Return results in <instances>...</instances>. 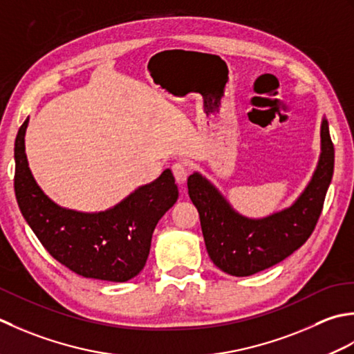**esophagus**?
I'll use <instances>...</instances> for the list:
<instances>
[{"mask_svg": "<svg viewBox=\"0 0 354 354\" xmlns=\"http://www.w3.org/2000/svg\"><path fill=\"white\" fill-rule=\"evenodd\" d=\"M187 172H189V168H187V165L185 162H176L172 165V174H174L178 183L185 182L187 177Z\"/></svg>", "mask_w": 354, "mask_h": 354, "instance_id": "1", "label": "esophagus"}]
</instances>
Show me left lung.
Listing matches in <instances>:
<instances>
[{
  "label": "left lung",
  "mask_w": 354,
  "mask_h": 354,
  "mask_svg": "<svg viewBox=\"0 0 354 354\" xmlns=\"http://www.w3.org/2000/svg\"><path fill=\"white\" fill-rule=\"evenodd\" d=\"M333 168V142L328 122L322 119L321 157L304 192L290 207L259 220L235 212L205 177L194 172L187 178V192L200 214L201 232L212 263L232 277H249L292 255L315 230Z\"/></svg>",
  "instance_id": "obj_1"
}]
</instances>
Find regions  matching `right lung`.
<instances>
[{"mask_svg":"<svg viewBox=\"0 0 354 354\" xmlns=\"http://www.w3.org/2000/svg\"><path fill=\"white\" fill-rule=\"evenodd\" d=\"M28 119L15 140V194L21 214L56 261L85 278L125 283L147 263L151 238L178 189L171 169L105 212H76L53 203L36 185L26 157Z\"/></svg>","mask_w":354,"mask_h":354,"instance_id":"add662e5","label":"right lung"}]
</instances>
